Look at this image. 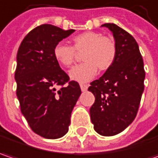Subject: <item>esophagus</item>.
<instances>
[{"instance_id": "esophagus-1", "label": "esophagus", "mask_w": 158, "mask_h": 158, "mask_svg": "<svg viewBox=\"0 0 158 158\" xmlns=\"http://www.w3.org/2000/svg\"><path fill=\"white\" fill-rule=\"evenodd\" d=\"M80 89L82 92H85L88 90V85H85V84H80Z\"/></svg>"}]
</instances>
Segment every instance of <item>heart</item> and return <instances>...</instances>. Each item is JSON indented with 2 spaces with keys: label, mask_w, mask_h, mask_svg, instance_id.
I'll return each instance as SVG.
<instances>
[{
  "label": "heart",
  "mask_w": 158,
  "mask_h": 158,
  "mask_svg": "<svg viewBox=\"0 0 158 158\" xmlns=\"http://www.w3.org/2000/svg\"><path fill=\"white\" fill-rule=\"evenodd\" d=\"M71 41L72 46L58 43L53 48V55L61 66L70 67L74 62L75 51H84L82 53L84 62L74 66L69 72L70 78L74 81L86 83L97 75L98 68L100 70H108L115 60V43L101 33H81L74 36Z\"/></svg>",
  "instance_id": "obj_1"
}]
</instances>
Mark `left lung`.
Wrapping results in <instances>:
<instances>
[{"mask_svg": "<svg viewBox=\"0 0 158 158\" xmlns=\"http://www.w3.org/2000/svg\"><path fill=\"white\" fill-rule=\"evenodd\" d=\"M113 33L116 57L102 77L90 83L95 96L89 113L94 129L102 136L124 131L137 115L144 91L142 56L133 36L114 23L103 24Z\"/></svg>", "mask_w": 158, "mask_h": 158, "instance_id": "left-lung-1", "label": "left lung"}]
</instances>
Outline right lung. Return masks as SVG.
<instances>
[{"instance_id": "obj_1", "label": "right lung", "mask_w": 158, "mask_h": 158, "mask_svg": "<svg viewBox=\"0 0 158 158\" xmlns=\"http://www.w3.org/2000/svg\"><path fill=\"white\" fill-rule=\"evenodd\" d=\"M74 29L63 30L43 24L28 33L17 53L15 79L20 110L32 131L45 139L66 134L70 115L81 90L60 69L53 55L54 46ZM57 85H63L59 90Z\"/></svg>"}]
</instances>
